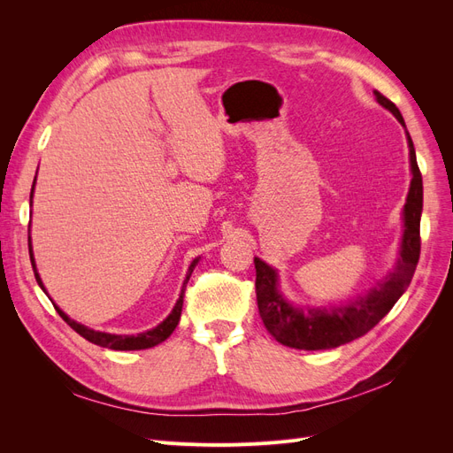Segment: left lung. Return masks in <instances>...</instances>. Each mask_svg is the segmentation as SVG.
Listing matches in <instances>:
<instances>
[{
  "label": "left lung",
  "mask_w": 453,
  "mask_h": 453,
  "mask_svg": "<svg viewBox=\"0 0 453 453\" xmlns=\"http://www.w3.org/2000/svg\"><path fill=\"white\" fill-rule=\"evenodd\" d=\"M376 102L391 111L396 120L406 128L404 119L391 100L374 90ZM410 149V172L412 181L403 210V238L399 258L395 268L386 278L368 289L365 295L348 300L346 304H333L328 308H300L293 306L280 291L278 270L266 265L265 260L255 257V289L258 313L263 318L266 331L276 338L280 344L295 349H331L348 342L361 338L370 328L376 326L380 319L386 318L396 300L403 296L419 260V221L423 210V183L416 160V149L412 138L406 132Z\"/></svg>",
  "instance_id": "obj_1"
}]
</instances>
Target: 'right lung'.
Returning a JSON list of instances; mask_svg holds the SVG:
<instances>
[{"label": "right lung", "mask_w": 453, "mask_h": 453, "mask_svg": "<svg viewBox=\"0 0 453 453\" xmlns=\"http://www.w3.org/2000/svg\"><path fill=\"white\" fill-rule=\"evenodd\" d=\"M34 188H35V180H34L32 193H30V205H32V200H34ZM28 250H30V260H32V268H34V273H35V280H37L41 289L45 291V285H43V281H41L39 273H37V268H35V258H34V250H32V236H28ZM198 260H200V257H196V258L193 260V263H190L188 272H187V276H185V281H183V287H181L180 298H177V303H175L173 310L170 311L168 318L164 319L162 323H158L155 328H150V331H145V333H140V334H111V333L94 331V328L85 326V325L77 323L75 319L67 318V315H65L57 304H54V308H57V311L60 313V318H62L67 325H70L75 333H79L85 340L92 342V344H96V346H102V348H107V349H115V351H135V349L153 348V346H158L160 342L166 340V338L175 331L177 323H180L181 308H183L185 287H187V283H188L190 273H193L195 266L198 265ZM45 293H47V291H45Z\"/></svg>", "instance_id": "right-lung-1"}]
</instances>
